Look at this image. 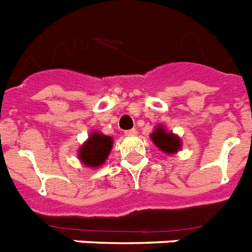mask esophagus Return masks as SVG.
Wrapping results in <instances>:
<instances>
[{"mask_svg":"<svg viewBox=\"0 0 252 252\" xmlns=\"http://www.w3.org/2000/svg\"><path fill=\"white\" fill-rule=\"evenodd\" d=\"M125 134L127 135V136H134V135H136V130L135 128H131V130H127Z\"/></svg>","mask_w":252,"mask_h":252,"instance_id":"34e87169","label":"esophagus"}]
</instances>
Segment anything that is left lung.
<instances>
[{"instance_id":"1","label":"left lung","mask_w":252,"mask_h":252,"mask_svg":"<svg viewBox=\"0 0 252 252\" xmlns=\"http://www.w3.org/2000/svg\"><path fill=\"white\" fill-rule=\"evenodd\" d=\"M151 139L162 152L168 153V155L176 153L179 149L182 148L180 138L178 135L170 132V131H166L162 125L155 128V131L151 135Z\"/></svg>"}]
</instances>
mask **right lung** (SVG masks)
Segmentation results:
<instances>
[{"mask_svg": "<svg viewBox=\"0 0 252 252\" xmlns=\"http://www.w3.org/2000/svg\"><path fill=\"white\" fill-rule=\"evenodd\" d=\"M112 144L113 140L111 136L94 131L89 139L81 145L78 151V158L87 167H99L108 158Z\"/></svg>", "mask_w": 252, "mask_h": 252, "instance_id": "right-lung-1", "label": "right lung"}]
</instances>
